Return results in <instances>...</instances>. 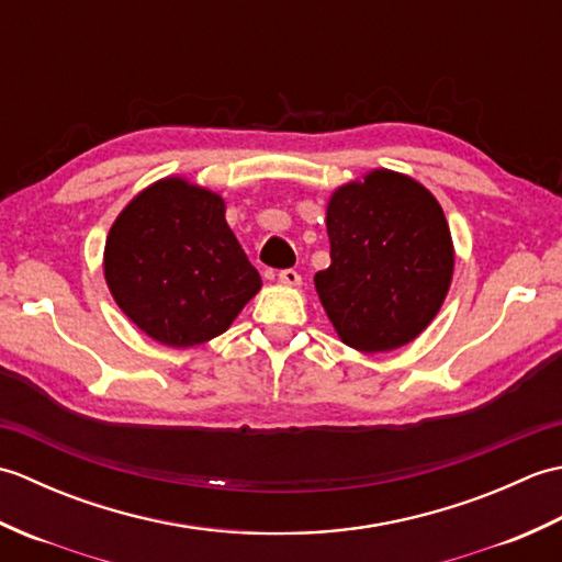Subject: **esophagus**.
I'll use <instances>...</instances> for the list:
<instances>
[{"instance_id":"obj_1","label":"esophagus","mask_w":562,"mask_h":562,"mask_svg":"<svg viewBox=\"0 0 562 562\" xmlns=\"http://www.w3.org/2000/svg\"><path fill=\"white\" fill-rule=\"evenodd\" d=\"M278 278H280V282H282V284H288V288H296V284L302 282V274L296 272V270H292V268H288V270H280Z\"/></svg>"}]
</instances>
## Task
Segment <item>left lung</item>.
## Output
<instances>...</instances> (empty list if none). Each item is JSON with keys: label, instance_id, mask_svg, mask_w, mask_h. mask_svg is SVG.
Here are the masks:
<instances>
[{"label": "left lung", "instance_id": "obj_1", "mask_svg": "<svg viewBox=\"0 0 562 562\" xmlns=\"http://www.w3.org/2000/svg\"><path fill=\"white\" fill-rule=\"evenodd\" d=\"M330 266L316 292L340 340L360 352L408 345L449 292L453 244L429 190L389 169L340 186L328 200Z\"/></svg>", "mask_w": 562, "mask_h": 562}]
</instances>
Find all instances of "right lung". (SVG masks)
<instances>
[{"mask_svg": "<svg viewBox=\"0 0 562 562\" xmlns=\"http://www.w3.org/2000/svg\"><path fill=\"white\" fill-rule=\"evenodd\" d=\"M224 200L169 176L117 214L103 250L115 304L169 348L217 338L260 290V274L224 220Z\"/></svg>", "mask_w": 562, "mask_h": 562, "instance_id": "right-lung-1", "label": "right lung"}]
</instances>
